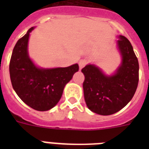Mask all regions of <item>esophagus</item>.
Wrapping results in <instances>:
<instances>
[{"instance_id": "obj_1", "label": "esophagus", "mask_w": 149, "mask_h": 149, "mask_svg": "<svg viewBox=\"0 0 149 149\" xmlns=\"http://www.w3.org/2000/svg\"><path fill=\"white\" fill-rule=\"evenodd\" d=\"M86 60H85V59H81V60L79 61V69L81 70V69H83V68L86 65Z\"/></svg>"}]
</instances>
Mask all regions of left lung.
Listing matches in <instances>:
<instances>
[{
  "mask_svg": "<svg viewBox=\"0 0 149 149\" xmlns=\"http://www.w3.org/2000/svg\"><path fill=\"white\" fill-rule=\"evenodd\" d=\"M118 38L117 47L121 63L115 72L107 75L94 64L82 69L86 106L100 115H111L125 107L134 95L139 84V61L133 47L125 36H119Z\"/></svg>",
  "mask_w": 149,
  "mask_h": 149,
  "instance_id": "left-lung-1",
  "label": "left lung"
}]
</instances>
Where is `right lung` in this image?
<instances>
[{
	"instance_id": "add662e5",
	"label": "right lung",
	"mask_w": 149,
	"mask_h": 149,
	"mask_svg": "<svg viewBox=\"0 0 149 149\" xmlns=\"http://www.w3.org/2000/svg\"><path fill=\"white\" fill-rule=\"evenodd\" d=\"M35 27L17 41L9 65L13 89L22 101L38 111H49L56 106L64 87L79 70L77 63L68 67L41 68L29 57L28 45Z\"/></svg>"
}]
</instances>
